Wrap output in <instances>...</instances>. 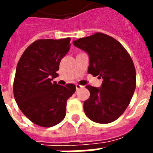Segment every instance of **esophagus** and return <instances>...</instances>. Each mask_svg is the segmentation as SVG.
<instances>
[{"label":"esophagus","instance_id":"esophagus-1","mask_svg":"<svg viewBox=\"0 0 153 153\" xmlns=\"http://www.w3.org/2000/svg\"><path fill=\"white\" fill-rule=\"evenodd\" d=\"M75 86H76L77 91H78V90H80V89H82V88H83V86H80V85H79V84H76V85H75Z\"/></svg>","mask_w":153,"mask_h":153}]
</instances>
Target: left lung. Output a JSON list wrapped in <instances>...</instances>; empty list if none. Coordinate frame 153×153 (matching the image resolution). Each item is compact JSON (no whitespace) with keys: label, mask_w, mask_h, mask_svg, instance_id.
<instances>
[{"label":"left lung","mask_w":153,"mask_h":153,"mask_svg":"<svg viewBox=\"0 0 153 153\" xmlns=\"http://www.w3.org/2000/svg\"><path fill=\"white\" fill-rule=\"evenodd\" d=\"M73 44L89 55V74L103 79L100 87L86 86L91 95L84 102L85 114L97 123L113 122L125 112L135 91L130 55L117 40L103 33L80 38Z\"/></svg>","instance_id":"1"}]
</instances>
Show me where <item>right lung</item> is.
<instances>
[{
	"label": "right lung",
	"mask_w": 153,
	"mask_h": 153,
	"mask_svg": "<svg viewBox=\"0 0 153 153\" xmlns=\"http://www.w3.org/2000/svg\"><path fill=\"white\" fill-rule=\"evenodd\" d=\"M71 38L39 39L23 53L16 70L13 94L18 106L30 121L42 127L60 123L66 116L67 99L74 84L55 81L60 61L71 47Z\"/></svg>",
	"instance_id": "right-lung-1"
}]
</instances>
